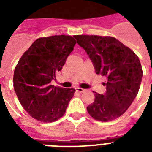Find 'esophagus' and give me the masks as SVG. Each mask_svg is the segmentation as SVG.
<instances>
[{"instance_id": "1", "label": "esophagus", "mask_w": 152, "mask_h": 152, "mask_svg": "<svg viewBox=\"0 0 152 152\" xmlns=\"http://www.w3.org/2000/svg\"><path fill=\"white\" fill-rule=\"evenodd\" d=\"M76 91L80 93H82L83 92V91H85V89H83V88H76Z\"/></svg>"}]
</instances>
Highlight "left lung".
<instances>
[{"label": "left lung", "instance_id": "1", "mask_svg": "<svg viewBox=\"0 0 152 152\" xmlns=\"http://www.w3.org/2000/svg\"><path fill=\"white\" fill-rule=\"evenodd\" d=\"M85 50L96 74L106 76V92L95 94V101L87 107L95 120L109 121L121 116L139 91L143 72L139 57L115 38L75 35Z\"/></svg>", "mask_w": 152, "mask_h": 152}]
</instances>
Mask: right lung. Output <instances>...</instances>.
<instances>
[{
  "label": "right lung",
  "instance_id": "obj_1",
  "mask_svg": "<svg viewBox=\"0 0 152 152\" xmlns=\"http://www.w3.org/2000/svg\"><path fill=\"white\" fill-rule=\"evenodd\" d=\"M76 40L69 35L40 38L23 54L13 76L14 90L25 110L42 122H53L64 115L75 89L51 85L61 71Z\"/></svg>",
  "mask_w": 152,
  "mask_h": 152
}]
</instances>
